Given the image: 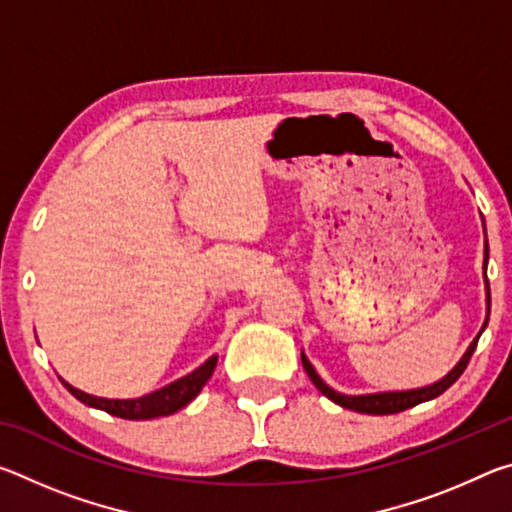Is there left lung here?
<instances>
[{
    "label": "left lung",
    "instance_id": "8db88e82",
    "mask_svg": "<svg viewBox=\"0 0 512 512\" xmlns=\"http://www.w3.org/2000/svg\"><path fill=\"white\" fill-rule=\"evenodd\" d=\"M485 264H488V241H485ZM485 287H488V311H490V284H488V275H485ZM488 325V318H485L483 329ZM481 329V332H483ZM481 336V334H479ZM479 336L472 341L470 348L463 354V359L458 361V366L449 372L447 377H443L440 381H436L433 386H424V388H415V391H400V393H377V395H341L336 393L334 388H329L323 379L316 375V370L311 363L307 361L305 354H302V366H305V372L309 375V379L314 381V386L318 388L320 393L329 400L336 402L343 409H350V411H357V413H368V415H393V413H400L411 409V406H418L427 400H433V397L443 395L449 386L454 384V381L463 375V370L467 368V363H470L472 354L476 350V343H479Z\"/></svg>",
    "mask_w": 512,
    "mask_h": 512
}]
</instances>
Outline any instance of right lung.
I'll return each instance as SVG.
<instances>
[{
    "mask_svg": "<svg viewBox=\"0 0 512 512\" xmlns=\"http://www.w3.org/2000/svg\"><path fill=\"white\" fill-rule=\"evenodd\" d=\"M214 368H216V357L207 359L201 368L192 372V375L173 381V384L160 388V391L137 397V400H106V397H94V395L83 393L79 388L69 386L67 381H63V384L67 391L76 397V400L88 406H94V409H101L124 420H151V418H160V415L176 413L192 402L194 397L203 391V386L207 384V379L212 377Z\"/></svg>",
    "mask_w": 512,
    "mask_h": 512,
    "instance_id": "right-lung-1",
    "label": "right lung"
}]
</instances>
